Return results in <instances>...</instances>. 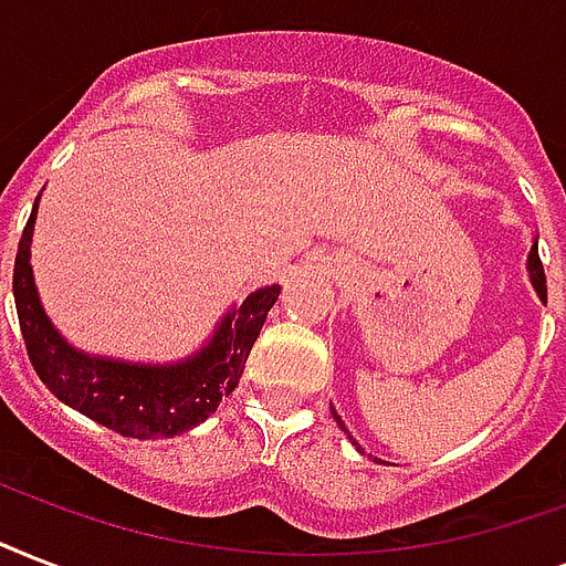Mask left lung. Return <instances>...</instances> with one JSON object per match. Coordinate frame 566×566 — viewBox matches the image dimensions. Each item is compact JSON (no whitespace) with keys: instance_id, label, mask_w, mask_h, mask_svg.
<instances>
[{"instance_id":"1","label":"left lung","mask_w":566,"mask_h":566,"mask_svg":"<svg viewBox=\"0 0 566 566\" xmlns=\"http://www.w3.org/2000/svg\"><path fill=\"white\" fill-rule=\"evenodd\" d=\"M528 275H532V284H535L537 296L546 302V273H544V264H541V255H537V247H532V255H528ZM332 413H335L337 426L344 429V420L337 417V411Z\"/></svg>"}]
</instances>
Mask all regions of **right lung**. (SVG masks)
<instances>
[{
    "instance_id": "right-lung-1",
    "label": "right lung",
    "mask_w": 566,
    "mask_h": 566,
    "mask_svg": "<svg viewBox=\"0 0 566 566\" xmlns=\"http://www.w3.org/2000/svg\"><path fill=\"white\" fill-rule=\"evenodd\" d=\"M38 202L22 229L13 261V302L31 367L52 394L84 417L102 422L123 438H172L208 420L222 396L238 387L252 344L261 335L266 311L273 308L282 287H261L238 311L222 319L217 335L202 353L170 367H137L75 353L64 344L40 308L31 279L29 243Z\"/></svg>"
}]
</instances>
